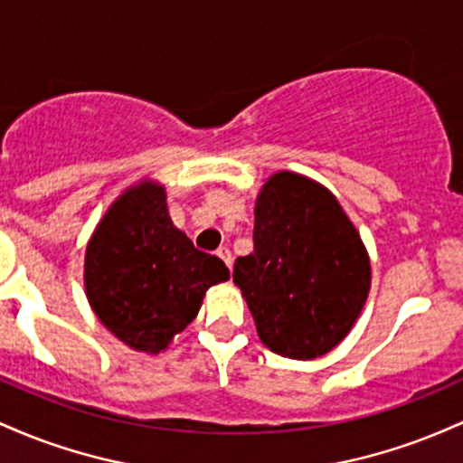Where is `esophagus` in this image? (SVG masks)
Returning a JSON list of instances; mask_svg holds the SVG:
<instances>
[{"instance_id":"1","label":"esophagus","mask_w":463,"mask_h":463,"mask_svg":"<svg viewBox=\"0 0 463 463\" xmlns=\"http://www.w3.org/2000/svg\"><path fill=\"white\" fill-rule=\"evenodd\" d=\"M217 257L222 259V261H224L228 268H232V254H231V250L228 248H220L217 250Z\"/></svg>"}]
</instances>
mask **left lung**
Returning a JSON list of instances; mask_svg holds the SVG:
<instances>
[{
    "label": "left lung",
    "mask_w": 463,
    "mask_h": 463,
    "mask_svg": "<svg viewBox=\"0 0 463 463\" xmlns=\"http://www.w3.org/2000/svg\"><path fill=\"white\" fill-rule=\"evenodd\" d=\"M232 280L259 339L280 357L309 361L337 346L370 294V257L342 204L296 172L265 180L254 204V252Z\"/></svg>",
    "instance_id": "left-lung-1"
}]
</instances>
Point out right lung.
Instances as JSON below:
<instances>
[{"label":"right lung","mask_w":463,"mask_h":463,"mask_svg":"<svg viewBox=\"0 0 463 463\" xmlns=\"http://www.w3.org/2000/svg\"><path fill=\"white\" fill-rule=\"evenodd\" d=\"M231 272L174 226L156 180L109 206L84 252V291L98 320L137 353L158 354L198 316L209 287Z\"/></svg>","instance_id":"obj_1"}]
</instances>
